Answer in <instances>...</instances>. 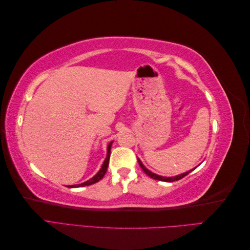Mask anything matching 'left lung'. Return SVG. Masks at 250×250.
<instances>
[{"mask_svg": "<svg viewBox=\"0 0 250 250\" xmlns=\"http://www.w3.org/2000/svg\"><path fill=\"white\" fill-rule=\"evenodd\" d=\"M139 164H140V166H141V168L143 169V171L145 172L148 176H150L151 178H153V179H156V180H161V181H166V183H173V181H176V180H179V179H181V178H184L185 176H187L188 173H191L193 170H190V171H188V172H186V173H183V174H180V175H177V176H173V177H164V176H160V175H157V174H154V173H152L151 171H149L145 166H144L143 164H142V162L139 160Z\"/></svg>", "mask_w": 250, "mask_h": 250, "instance_id": "left-lung-1", "label": "left lung"}]
</instances>
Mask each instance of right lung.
<instances>
[{
	"mask_svg": "<svg viewBox=\"0 0 250 250\" xmlns=\"http://www.w3.org/2000/svg\"><path fill=\"white\" fill-rule=\"evenodd\" d=\"M111 145H112V142H110V143L108 144V146H107V155H106V158H105V160H104V163H103V165H102L101 169H100L99 171H98V173L96 174V175H95L94 177H92L89 180L85 181V183H82V184H80V185H74V186H67V187H69V188H78V187L90 186V185L98 183V181H99L100 179H102L103 176L105 175V173H106V171H107L108 163H109V157H110V148H111Z\"/></svg>",
	"mask_w": 250,
	"mask_h": 250,
	"instance_id": "add662e5",
	"label": "right lung"
}]
</instances>
